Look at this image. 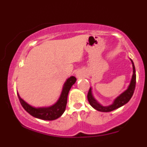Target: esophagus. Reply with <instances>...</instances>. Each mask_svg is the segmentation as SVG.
Segmentation results:
<instances>
[{
  "mask_svg": "<svg viewBox=\"0 0 147 147\" xmlns=\"http://www.w3.org/2000/svg\"><path fill=\"white\" fill-rule=\"evenodd\" d=\"M76 76H77V78H81V77H83V74L81 72H77V74H76Z\"/></svg>",
  "mask_w": 147,
  "mask_h": 147,
  "instance_id": "1",
  "label": "esophagus"
}]
</instances>
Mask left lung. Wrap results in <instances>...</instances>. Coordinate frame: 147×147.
Returning a JSON list of instances; mask_svg holds the SVG:
<instances>
[{"label":"left lung","mask_w":147,"mask_h":147,"mask_svg":"<svg viewBox=\"0 0 147 147\" xmlns=\"http://www.w3.org/2000/svg\"><path fill=\"white\" fill-rule=\"evenodd\" d=\"M133 65V76L132 79H131V83H130L129 87L126 90L122 92L121 95H119L118 97L113 101V103L111 105L107 106H104L101 105L99 103L97 102L96 99L94 98L92 94V88H90V90L88 91L87 97L88 100L90 103V106L93 107L94 109H96L97 111H101V112H111V111L115 110L118 108L121 107V106H124L126 103L129 102V101L131 99V97L133 95L135 88H136V68H135L134 63H133V61L131 59Z\"/></svg>","instance_id":"left-lung-1"}]
</instances>
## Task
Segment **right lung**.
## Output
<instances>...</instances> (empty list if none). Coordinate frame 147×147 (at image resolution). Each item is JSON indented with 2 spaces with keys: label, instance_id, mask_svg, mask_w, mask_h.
Listing matches in <instances>:
<instances>
[{
  "label": "right lung",
  "instance_id": "1",
  "mask_svg": "<svg viewBox=\"0 0 147 147\" xmlns=\"http://www.w3.org/2000/svg\"><path fill=\"white\" fill-rule=\"evenodd\" d=\"M76 81H77V79L74 76H72L67 79L66 82L64 84L61 94L58 101L55 104L51 106H49V107H33L27 102H25L23 99H21L18 92L17 95L23 109L32 116L38 118V119H43V120H55L61 117L65 111V108H66L68 92L71 88L72 86L75 83Z\"/></svg>",
  "mask_w": 147,
  "mask_h": 147
}]
</instances>
